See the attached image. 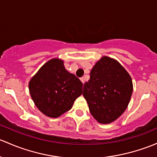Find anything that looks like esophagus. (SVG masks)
Listing matches in <instances>:
<instances>
[{
	"mask_svg": "<svg viewBox=\"0 0 157 157\" xmlns=\"http://www.w3.org/2000/svg\"><path fill=\"white\" fill-rule=\"evenodd\" d=\"M80 80H81L82 83L84 84V83H85V77H81V78H80Z\"/></svg>",
	"mask_w": 157,
	"mask_h": 157,
	"instance_id": "34e87169",
	"label": "esophagus"
}]
</instances>
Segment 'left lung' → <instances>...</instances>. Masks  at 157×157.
Segmentation results:
<instances>
[{
	"label": "left lung",
	"instance_id": "obj_1",
	"mask_svg": "<svg viewBox=\"0 0 157 157\" xmlns=\"http://www.w3.org/2000/svg\"><path fill=\"white\" fill-rule=\"evenodd\" d=\"M132 90V78L124 67L115 59L104 56L92 67L83 95L92 117L108 124L126 110Z\"/></svg>",
	"mask_w": 157,
	"mask_h": 157
}]
</instances>
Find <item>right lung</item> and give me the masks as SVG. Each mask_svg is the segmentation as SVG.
<instances>
[{
    "label": "right lung",
    "mask_w": 157,
    "mask_h": 157,
    "mask_svg": "<svg viewBox=\"0 0 157 157\" xmlns=\"http://www.w3.org/2000/svg\"><path fill=\"white\" fill-rule=\"evenodd\" d=\"M36 107L46 116L56 118L73 106L83 91V83L65 68L63 61L52 59L44 64L29 82Z\"/></svg>",
    "instance_id": "right-lung-1"
}]
</instances>
